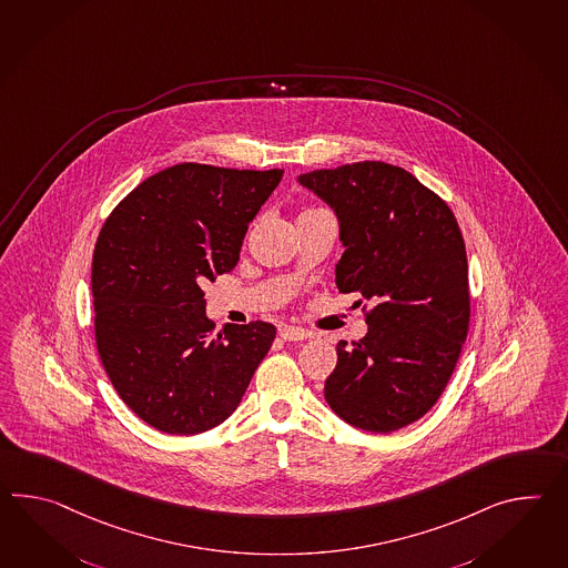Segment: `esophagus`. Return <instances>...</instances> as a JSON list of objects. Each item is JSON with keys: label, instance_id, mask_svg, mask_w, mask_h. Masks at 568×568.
Returning <instances> with one entry per match:
<instances>
[{"label": "esophagus", "instance_id": "34e87169", "mask_svg": "<svg viewBox=\"0 0 568 568\" xmlns=\"http://www.w3.org/2000/svg\"><path fill=\"white\" fill-rule=\"evenodd\" d=\"M278 336H281L283 341L297 342L305 341V338H312L314 334H312L310 329L295 328V326H283V328L278 329Z\"/></svg>", "mask_w": 568, "mask_h": 568}]
</instances>
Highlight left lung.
Returning a JSON list of instances; mask_svg holds the SVG:
<instances>
[{
  "instance_id": "1",
  "label": "left lung",
  "mask_w": 568,
  "mask_h": 568,
  "mask_svg": "<svg viewBox=\"0 0 568 568\" xmlns=\"http://www.w3.org/2000/svg\"><path fill=\"white\" fill-rule=\"evenodd\" d=\"M297 181L338 215L346 251L336 287L373 302L363 307L365 338L338 342L324 397L354 428L409 426L438 402L467 341V251L453 210L412 173L381 161Z\"/></svg>"
}]
</instances>
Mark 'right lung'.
I'll list each match as a JSON object with an SVG mask.
<instances>
[{
    "label": "right lung",
    "mask_w": 568,
    "mask_h": 568,
    "mask_svg": "<svg viewBox=\"0 0 568 568\" xmlns=\"http://www.w3.org/2000/svg\"><path fill=\"white\" fill-rule=\"evenodd\" d=\"M281 176L175 164L130 191L101 226L91 263L101 365L159 432L191 436L222 424L275 341L277 328L258 320L215 332L202 285L236 266Z\"/></svg>",
    "instance_id": "obj_1"
}]
</instances>
